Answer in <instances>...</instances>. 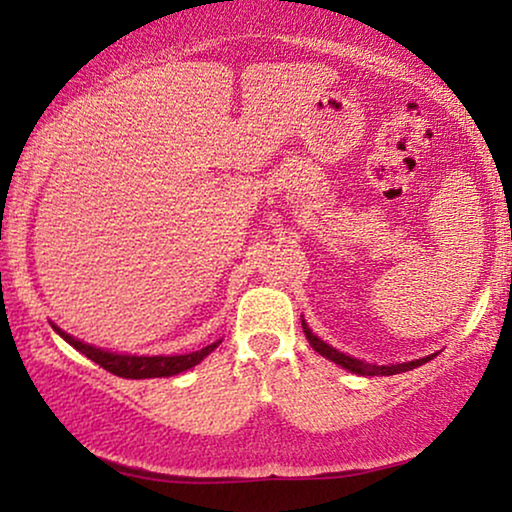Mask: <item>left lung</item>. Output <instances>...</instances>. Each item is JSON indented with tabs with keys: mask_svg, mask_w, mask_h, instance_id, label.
<instances>
[{
	"mask_svg": "<svg viewBox=\"0 0 512 512\" xmlns=\"http://www.w3.org/2000/svg\"><path fill=\"white\" fill-rule=\"evenodd\" d=\"M303 331H305V338H307V342H310V345H312L314 352H319L321 356H326L328 361H333V363H338V366L347 368L349 373H356V375H363V377H366V375L373 377V375H396V373H405V370H412V368L422 366V363L431 361L433 356H436V354H431V356H424V359H417V361L389 363V366H377V363H368V361L354 359V356H347V354L338 352V349H335V347L326 345L324 340L317 338V335L312 333V328L305 324V319H303Z\"/></svg>",
	"mask_w": 512,
	"mask_h": 512,
	"instance_id": "obj_1",
	"label": "left lung"
}]
</instances>
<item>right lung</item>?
Listing matches in <instances>:
<instances>
[{"label":"right lung","mask_w":512,"mask_h":512,"mask_svg":"<svg viewBox=\"0 0 512 512\" xmlns=\"http://www.w3.org/2000/svg\"><path fill=\"white\" fill-rule=\"evenodd\" d=\"M53 326V331L65 338L69 345L74 349H79L81 354H86L90 361H95L97 366H102L109 373H114L118 377H128V380H146V377H170V375H179L184 370L198 366V363L205 359L207 354H212L219 342H212V345L202 347L200 352H191V354H174V356H132V354H116V352H107V349L93 347L88 342L76 340L72 335L62 331L60 326Z\"/></svg>","instance_id":"1"}]
</instances>
